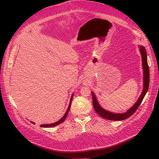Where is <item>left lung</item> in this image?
<instances>
[{"instance_id":"obj_1","label":"left lung","mask_w":159,"mask_h":159,"mask_svg":"<svg viewBox=\"0 0 159 159\" xmlns=\"http://www.w3.org/2000/svg\"><path fill=\"white\" fill-rule=\"evenodd\" d=\"M139 51H140L141 58H142V66H143V89L141 95L139 96V99L135 102L133 106L129 109L126 112L122 113H115L113 112L109 111L103 109L100 104L99 103L98 101L96 98L95 95L93 91H91V94H92L93 97V105L95 111L98 115H99L101 117L105 118L108 120H112V121H121V120H124L129 118L130 116L135 112V111L141 105L143 98L147 92L148 86H149V79H150V75H149V69L147 63V51L145 48L143 46H139Z\"/></svg>"}]
</instances>
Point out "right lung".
<instances>
[{
	"label": "right lung",
	"instance_id": "add662e5",
	"mask_svg": "<svg viewBox=\"0 0 159 159\" xmlns=\"http://www.w3.org/2000/svg\"><path fill=\"white\" fill-rule=\"evenodd\" d=\"M73 96H74V93L72 94L71 96L70 102V103H69V106H68V109H67V111H66V113H65L64 116L62 117L59 120V121H56V122H55V123H50V124H42V125H40V127H55V126L57 125H60V123H63L64 121L65 120V119L66 118L67 115H68V112H69V110H70V107H71V101H72V98H73ZM31 123H32L33 124H35V123H34V122H32V121H31Z\"/></svg>",
	"mask_w": 159,
	"mask_h": 159
}]
</instances>
